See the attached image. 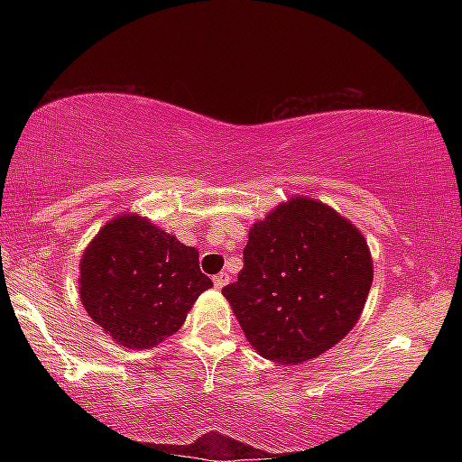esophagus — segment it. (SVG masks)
Masks as SVG:
<instances>
[{"label": "esophagus", "mask_w": 462, "mask_h": 462, "mask_svg": "<svg viewBox=\"0 0 462 462\" xmlns=\"http://www.w3.org/2000/svg\"><path fill=\"white\" fill-rule=\"evenodd\" d=\"M228 281H230L228 273H217V275L214 277V285H216V289H222L226 283H228Z\"/></svg>", "instance_id": "34e87169"}]
</instances>
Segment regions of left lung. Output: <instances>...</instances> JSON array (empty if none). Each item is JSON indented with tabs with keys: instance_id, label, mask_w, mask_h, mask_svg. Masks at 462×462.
Wrapping results in <instances>:
<instances>
[{
	"instance_id": "1",
	"label": "left lung",
	"mask_w": 462,
	"mask_h": 462,
	"mask_svg": "<svg viewBox=\"0 0 462 462\" xmlns=\"http://www.w3.org/2000/svg\"><path fill=\"white\" fill-rule=\"evenodd\" d=\"M371 283V250L361 230L301 195L253 224L245 267L222 293L256 353L301 365L353 330Z\"/></svg>"
}]
</instances>
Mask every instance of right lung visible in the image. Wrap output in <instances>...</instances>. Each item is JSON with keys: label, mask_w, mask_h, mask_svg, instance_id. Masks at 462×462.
<instances>
[{"label": "right lung", "mask_w": 462, "mask_h": 462, "mask_svg": "<svg viewBox=\"0 0 462 462\" xmlns=\"http://www.w3.org/2000/svg\"><path fill=\"white\" fill-rule=\"evenodd\" d=\"M79 271L83 308L132 350L173 336L195 300L214 285L199 271L198 248L136 214L107 222L85 248Z\"/></svg>", "instance_id": "add662e5"}]
</instances>
